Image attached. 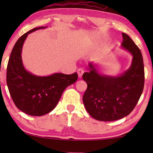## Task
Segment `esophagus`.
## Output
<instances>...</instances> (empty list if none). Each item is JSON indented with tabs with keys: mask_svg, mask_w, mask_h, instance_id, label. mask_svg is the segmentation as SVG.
Returning a JSON list of instances; mask_svg holds the SVG:
<instances>
[{
	"mask_svg": "<svg viewBox=\"0 0 153 153\" xmlns=\"http://www.w3.org/2000/svg\"><path fill=\"white\" fill-rule=\"evenodd\" d=\"M83 73H84V70H83V69L81 68H79L78 70H77V74H78V76L79 78H81V76H82V75Z\"/></svg>",
	"mask_w": 153,
	"mask_h": 153,
	"instance_id": "34e87169",
	"label": "esophagus"
}]
</instances>
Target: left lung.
<instances>
[{
	"instance_id": "1",
	"label": "left lung",
	"mask_w": 153,
	"mask_h": 153,
	"mask_svg": "<svg viewBox=\"0 0 153 153\" xmlns=\"http://www.w3.org/2000/svg\"><path fill=\"white\" fill-rule=\"evenodd\" d=\"M121 48L132 56L131 65L118 76L101 73L98 65L88 64L82 78L88 87L83 102L88 113L100 121H114L128 116L137 105L144 86V66L141 52L132 39L123 33Z\"/></svg>"
}]
</instances>
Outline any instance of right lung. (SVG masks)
<instances>
[{
  "mask_svg": "<svg viewBox=\"0 0 153 153\" xmlns=\"http://www.w3.org/2000/svg\"><path fill=\"white\" fill-rule=\"evenodd\" d=\"M46 28L47 26L35 28L19 37L12 50L7 68V84L14 103L22 111L33 116H42L54 109L65 89L78 79L76 72L41 76L25 69L22 52L27 36Z\"/></svg>",
  "mask_w": 153,
  "mask_h": 153,
  "instance_id": "right-lung-1",
  "label": "right lung"
}]
</instances>
